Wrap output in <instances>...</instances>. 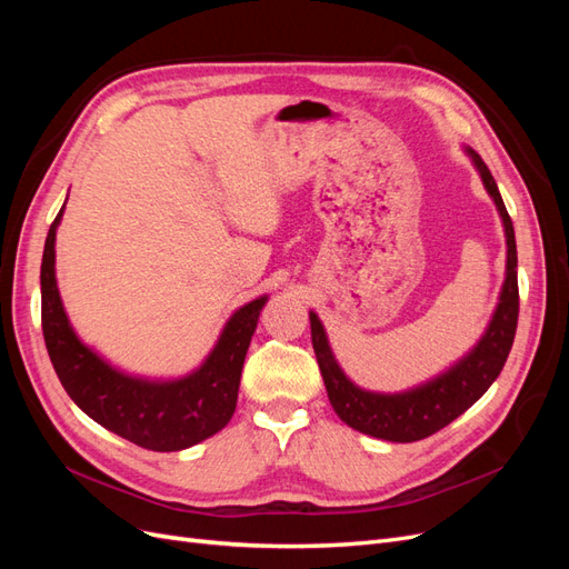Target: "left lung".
Returning a JSON list of instances; mask_svg holds the SVG:
<instances>
[{"label":"left lung","mask_w":569,"mask_h":569,"mask_svg":"<svg viewBox=\"0 0 569 569\" xmlns=\"http://www.w3.org/2000/svg\"><path fill=\"white\" fill-rule=\"evenodd\" d=\"M472 159L477 173L485 182L489 197L493 199L498 216L503 220L506 230V280L498 297L496 311L489 320L485 335L479 337L475 347L465 353L458 363L449 370L432 377L418 387L380 393L360 389L351 382L347 372L341 370L337 358L327 341L325 327L320 318L311 311V339L318 366L322 372V382L327 389V399L341 422L358 429V432L370 435L375 439L410 443L425 437H432L439 429L453 422L462 416L475 401H479L485 391L493 385L501 375L506 358L510 353L515 330H518V313H520V295H518V247H515V230L512 220L506 211V203L498 192L496 180L489 173L487 163L479 159L475 149H465Z\"/></svg>","instance_id":"1"}]
</instances>
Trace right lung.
Segmentation results:
<instances>
[{
    "label": "right lung",
    "mask_w": 569,
    "mask_h": 569,
    "mask_svg": "<svg viewBox=\"0 0 569 569\" xmlns=\"http://www.w3.org/2000/svg\"><path fill=\"white\" fill-rule=\"evenodd\" d=\"M63 206L47 234L40 284L44 343L68 396L109 432L149 451H182L220 432L237 408L239 377L268 297L237 308L194 372L178 380H149L118 370L80 341L63 311L54 270Z\"/></svg>",
    "instance_id": "right-lung-1"
}]
</instances>
